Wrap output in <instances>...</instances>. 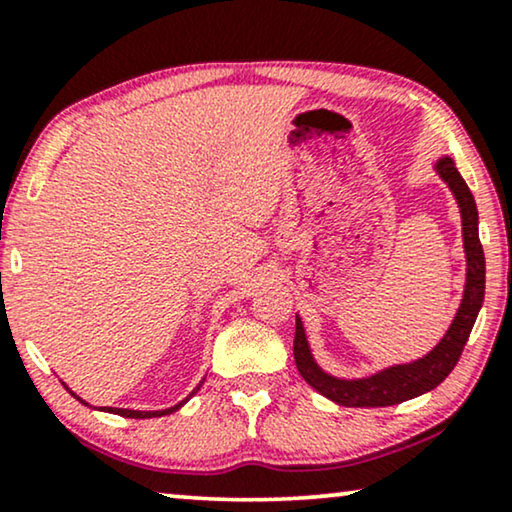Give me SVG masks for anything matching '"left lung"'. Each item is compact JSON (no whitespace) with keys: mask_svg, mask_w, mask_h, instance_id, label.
<instances>
[{"mask_svg":"<svg viewBox=\"0 0 512 512\" xmlns=\"http://www.w3.org/2000/svg\"><path fill=\"white\" fill-rule=\"evenodd\" d=\"M433 170L450 188L461 214V235H464L466 254V284L461 296L459 310L454 314L450 328H447L438 345L408 363H394L377 370L366 377H338L324 370L314 359L303 319L296 314V338H293V359H296L298 373L303 380L319 391L321 396L331 398L333 403L345 408H387L410 398H417L426 391L436 389L447 375L457 366L461 352H464L468 335L473 331L475 319L485 300V254L478 235V207H475L473 193L468 191L464 177L450 156L436 160Z\"/></svg>","mask_w":512,"mask_h":512,"instance_id":"1","label":"left lung"}]
</instances>
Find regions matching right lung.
Masks as SVG:
<instances>
[{"label": "right lung", "mask_w": 512, "mask_h": 512, "mask_svg": "<svg viewBox=\"0 0 512 512\" xmlns=\"http://www.w3.org/2000/svg\"><path fill=\"white\" fill-rule=\"evenodd\" d=\"M205 382V380H202ZM202 382L198 384V387H195L191 394H188L184 401H179L177 405H172V408H165V410H128V408H97V410H102V412H111V415H121V417H130V419H151V417H163V415H172V412H177L181 405L184 403H188L191 401V396H195L200 391V387H202ZM72 396H76L74 391H72ZM79 398V396H76ZM79 401L83 403V405H88L86 401H83V398H79Z\"/></svg>", "instance_id": "right-lung-1"}]
</instances>
